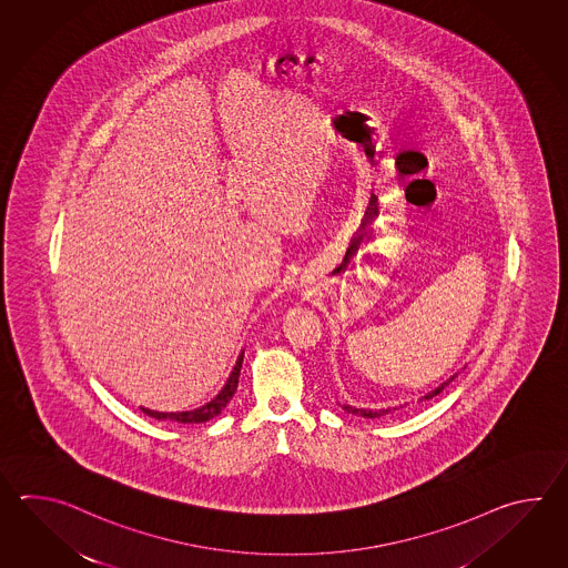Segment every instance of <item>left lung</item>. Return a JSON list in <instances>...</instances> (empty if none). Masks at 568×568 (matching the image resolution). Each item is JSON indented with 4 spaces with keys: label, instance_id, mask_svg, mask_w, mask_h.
Listing matches in <instances>:
<instances>
[{
    "label": "left lung",
    "instance_id": "8db88e82",
    "mask_svg": "<svg viewBox=\"0 0 568 568\" xmlns=\"http://www.w3.org/2000/svg\"><path fill=\"white\" fill-rule=\"evenodd\" d=\"M457 375H459V372H457V374L450 375V377L445 379L440 386H436L435 389H430L428 394H424L423 398L418 399V402H424V399H430L435 398V396H438V394H440V392H443V389H445V387H447L448 384H450V382L457 377ZM338 406H341L343 410L349 412V414H355V416H363V418H372V420H374V418H379V416H386V414H389L392 410H398V408H386V410H365V408H355V406H349V404H338ZM404 406H408V404H404ZM404 406H399V408H404Z\"/></svg>",
    "mask_w": 568,
    "mask_h": 568
}]
</instances>
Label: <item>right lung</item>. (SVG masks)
<instances>
[{
  "instance_id": "add662e5",
  "label": "right lung",
  "mask_w": 568,
  "mask_h": 568,
  "mask_svg": "<svg viewBox=\"0 0 568 568\" xmlns=\"http://www.w3.org/2000/svg\"><path fill=\"white\" fill-rule=\"evenodd\" d=\"M242 363L243 351L240 353V357H237L235 365H233V372H231L230 377H227L225 386L221 387V392H219L215 398L209 399V402L203 404V406H196V408H191V410L181 412L150 410V408H144V406H140V408H142L144 414L152 416V418H156V420H170V423L179 424L206 423V420L215 418V416H219L221 412L225 410V406H227V404L231 402V398H233V394H235V389H237V384H240Z\"/></svg>"
}]
</instances>
